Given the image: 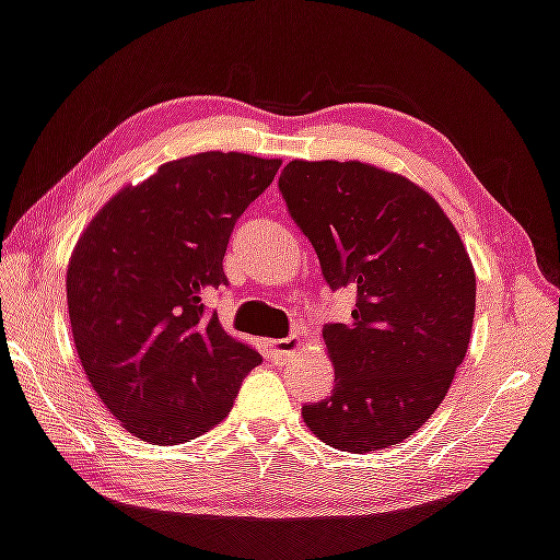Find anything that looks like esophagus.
I'll return each mask as SVG.
<instances>
[{
	"mask_svg": "<svg viewBox=\"0 0 560 560\" xmlns=\"http://www.w3.org/2000/svg\"><path fill=\"white\" fill-rule=\"evenodd\" d=\"M268 347H270L275 360L285 362V360H290V357H295L300 352L302 340H300V335H290V337H285V340H268Z\"/></svg>",
	"mask_w": 560,
	"mask_h": 560,
	"instance_id": "esophagus-1",
	"label": "esophagus"
}]
</instances>
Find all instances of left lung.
Wrapping results in <instances>:
<instances>
[{
  "instance_id": "left-lung-1",
  "label": "left lung",
  "mask_w": 560,
  "mask_h": 560,
  "mask_svg": "<svg viewBox=\"0 0 560 560\" xmlns=\"http://www.w3.org/2000/svg\"><path fill=\"white\" fill-rule=\"evenodd\" d=\"M280 190L327 285L357 290L352 317L323 329L335 389L302 419L342 452L405 442L442 405L469 350V253L424 188L372 163L290 161Z\"/></svg>"
}]
</instances>
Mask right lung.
Segmentation results:
<instances>
[{
    "label": "right lung",
    "mask_w": 560,
    "mask_h": 560,
    "mask_svg": "<svg viewBox=\"0 0 560 560\" xmlns=\"http://www.w3.org/2000/svg\"><path fill=\"white\" fill-rule=\"evenodd\" d=\"M278 159L206 151L168 161L91 218L67 270L73 345L91 387L126 432L183 444L223 421L262 362L208 313L225 285L235 220Z\"/></svg>",
    "instance_id": "right-lung-1"
}]
</instances>
